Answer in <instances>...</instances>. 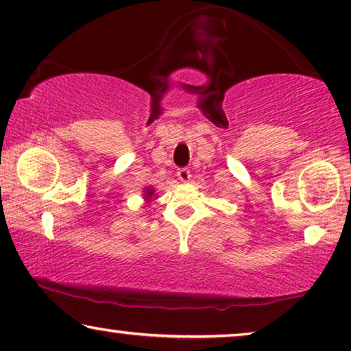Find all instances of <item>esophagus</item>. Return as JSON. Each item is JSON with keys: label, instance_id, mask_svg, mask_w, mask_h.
<instances>
[{"label": "esophagus", "instance_id": "esophagus-1", "mask_svg": "<svg viewBox=\"0 0 351 351\" xmlns=\"http://www.w3.org/2000/svg\"><path fill=\"white\" fill-rule=\"evenodd\" d=\"M178 178H180V181H182V182H187L191 180V171H189V169H178Z\"/></svg>", "mask_w": 351, "mask_h": 351}]
</instances>
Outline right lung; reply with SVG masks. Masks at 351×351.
<instances>
[{"instance_id":"1","label":"right lung","mask_w":351,"mask_h":351,"mask_svg":"<svg viewBox=\"0 0 351 351\" xmlns=\"http://www.w3.org/2000/svg\"><path fill=\"white\" fill-rule=\"evenodd\" d=\"M153 189H149V187H148V191H146V197H151V195H153Z\"/></svg>"}]
</instances>
